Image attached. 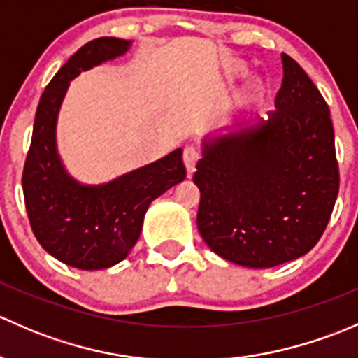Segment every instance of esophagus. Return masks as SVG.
I'll return each mask as SVG.
<instances>
[{
    "instance_id": "obj_1",
    "label": "esophagus",
    "mask_w": 358,
    "mask_h": 358,
    "mask_svg": "<svg viewBox=\"0 0 358 358\" xmlns=\"http://www.w3.org/2000/svg\"><path fill=\"white\" fill-rule=\"evenodd\" d=\"M197 161H199V150L192 145L185 147V150H183V162H185V168L189 175L190 173H194Z\"/></svg>"
}]
</instances>
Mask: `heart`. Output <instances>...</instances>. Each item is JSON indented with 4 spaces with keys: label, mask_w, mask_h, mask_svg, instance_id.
<instances>
[{
    "label": "heart",
    "mask_w": 358,
    "mask_h": 358,
    "mask_svg": "<svg viewBox=\"0 0 358 358\" xmlns=\"http://www.w3.org/2000/svg\"><path fill=\"white\" fill-rule=\"evenodd\" d=\"M252 88H256V85H252Z\"/></svg>",
    "instance_id": "obj_1"
}]
</instances>
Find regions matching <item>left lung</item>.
<instances>
[{
    "label": "left lung",
    "mask_w": 358,
    "mask_h": 358,
    "mask_svg": "<svg viewBox=\"0 0 358 358\" xmlns=\"http://www.w3.org/2000/svg\"><path fill=\"white\" fill-rule=\"evenodd\" d=\"M266 119L201 140L194 183L197 229L227 262L272 268L306 255L326 230L339 190L329 107L289 55Z\"/></svg>",
    "instance_id": "obj_1"
}]
</instances>
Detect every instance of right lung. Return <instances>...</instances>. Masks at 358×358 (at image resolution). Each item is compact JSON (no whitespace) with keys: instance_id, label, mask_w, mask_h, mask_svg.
<instances>
[{"instance_id":"obj_1","label":"right lung","mask_w":358,"mask_h":358,"mask_svg":"<svg viewBox=\"0 0 358 358\" xmlns=\"http://www.w3.org/2000/svg\"><path fill=\"white\" fill-rule=\"evenodd\" d=\"M131 39L99 38L86 43L60 67L36 110L25 159V209L46 252L79 270H103L129 255L142 232L150 202L185 180L182 149L103 183H83L67 171L57 122L69 85L81 72L126 55Z\"/></svg>"}]
</instances>
